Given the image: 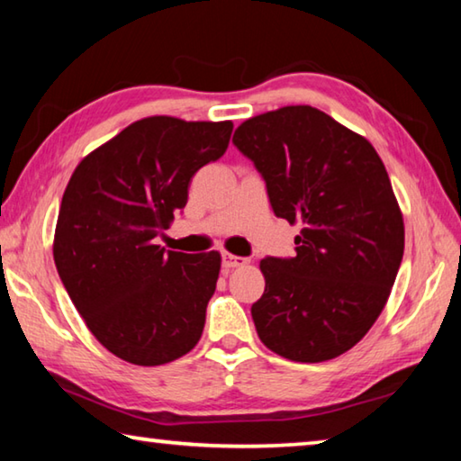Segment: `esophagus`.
Returning a JSON list of instances; mask_svg holds the SVG:
<instances>
[{
	"instance_id": "1",
	"label": "esophagus",
	"mask_w": 461,
	"mask_h": 461,
	"mask_svg": "<svg viewBox=\"0 0 461 461\" xmlns=\"http://www.w3.org/2000/svg\"><path fill=\"white\" fill-rule=\"evenodd\" d=\"M244 264H248V260H246V258H241V256H233V254H230V252H225V254H223L221 267H223V270H225V272H230V270H233V268L244 267Z\"/></svg>"
}]
</instances>
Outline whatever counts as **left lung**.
<instances>
[{
    "label": "left lung",
    "instance_id": "8db88e82",
    "mask_svg": "<svg viewBox=\"0 0 461 461\" xmlns=\"http://www.w3.org/2000/svg\"><path fill=\"white\" fill-rule=\"evenodd\" d=\"M233 144L258 168L276 217L301 223L294 258H264L258 338L293 362L333 360L384 309L404 223L384 162L364 136L311 105L249 118Z\"/></svg>",
    "mask_w": 461,
    "mask_h": 461
}]
</instances>
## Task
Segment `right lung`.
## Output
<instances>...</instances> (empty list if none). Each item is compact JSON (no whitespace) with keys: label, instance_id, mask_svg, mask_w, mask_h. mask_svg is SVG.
I'll return each instance as SVG.
<instances>
[{"label":"right lung","instance_id":"right-lung-1","mask_svg":"<svg viewBox=\"0 0 461 461\" xmlns=\"http://www.w3.org/2000/svg\"><path fill=\"white\" fill-rule=\"evenodd\" d=\"M231 122L138 120L77 165L59 209L54 264L95 339L136 366H162L201 339L220 252L154 244L191 178L228 150Z\"/></svg>","mask_w":461,"mask_h":461}]
</instances>
